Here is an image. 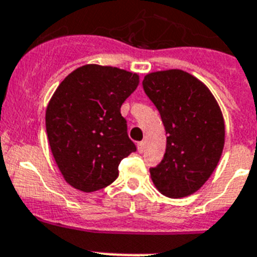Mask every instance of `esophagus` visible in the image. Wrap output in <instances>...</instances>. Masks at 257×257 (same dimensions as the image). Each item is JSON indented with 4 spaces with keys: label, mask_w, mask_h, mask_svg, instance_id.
<instances>
[{
    "label": "esophagus",
    "mask_w": 257,
    "mask_h": 257,
    "mask_svg": "<svg viewBox=\"0 0 257 257\" xmlns=\"http://www.w3.org/2000/svg\"><path fill=\"white\" fill-rule=\"evenodd\" d=\"M137 147H138V151H139V153H143L144 148H146V144H144L143 142H139V143L137 144Z\"/></svg>",
    "instance_id": "obj_1"
}]
</instances>
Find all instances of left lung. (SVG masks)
I'll return each instance as SVG.
<instances>
[{
	"mask_svg": "<svg viewBox=\"0 0 257 257\" xmlns=\"http://www.w3.org/2000/svg\"><path fill=\"white\" fill-rule=\"evenodd\" d=\"M143 87L168 134L164 160L150 169L153 185L168 197L190 196L209 179L222 155L220 105L207 85L183 70L150 72Z\"/></svg>",
	"mask_w": 257,
	"mask_h": 257,
	"instance_id": "left-lung-1",
	"label": "left lung"
}]
</instances>
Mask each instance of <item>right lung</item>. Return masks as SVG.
Returning <instances> with one entry per match:
<instances>
[{
	"mask_svg": "<svg viewBox=\"0 0 257 257\" xmlns=\"http://www.w3.org/2000/svg\"><path fill=\"white\" fill-rule=\"evenodd\" d=\"M137 72L95 63L63 79L48 102L50 151L65 181L83 192L113 183L122 159L137 150L120 106L139 85Z\"/></svg>",
	"mask_w": 257,
	"mask_h": 257,
	"instance_id": "add662e5",
	"label": "right lung"
}]
</instances>
